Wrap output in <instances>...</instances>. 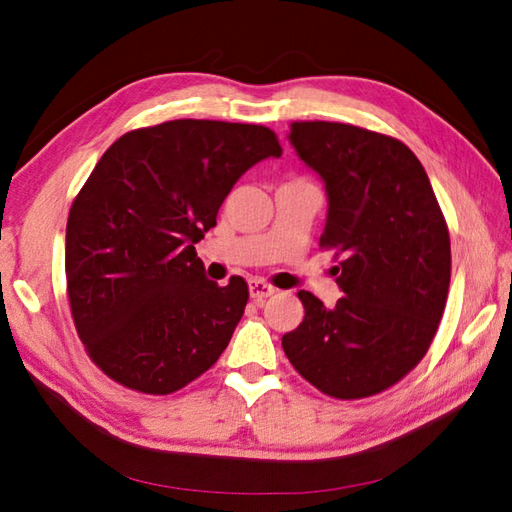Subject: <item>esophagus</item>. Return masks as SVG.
Instances as JSON below:
<instances>
[{
	"label": "esophagus",
	"mask_w": 512,
	"mask_h": 512,
	"mask_svg": "<svg viewBox=\"0 0 512 512\" xmlns=\"http://www.w3.org/2000/svg\"><path fill=\"white\" fill-rule=\"evenodd\" d=\"M248 290H250V299H253L255 303H264L268 297H273L277 292V288L266 284V281H262V279H250Z\"/></svg>",
	"instance_id": "esophagus-1"
}]
</instances>
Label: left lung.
I'll list each match as a JSON object with an SVG mask.
<instances>
[{
    "instance_id": "1",
    "label": "left lung",
    "mask_w": 512,
    "mask_h": 512,
    "mask_svg": "<svg viewBox=\"0 0 512 512\" xmlns=\"http://www.w3.org/2000/svg\"><path fill=\"white\" fill-rule=\"evenodd\" d=\"M290 145L328 193L323 248L343 297L325 308L301 290L306 317L281 345L323 394L356 400L407 376L438 332L451 239L427 171L400 140L325 121L292 123Z\"/></svg>"
}]
</instances>
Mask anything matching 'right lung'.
Instances as JSON below:
<instances>
[{
    "mask_svg": "<svg viewBox=\"0 0 512 512\" xmlns=\"http://www.w3.org/2000/svg\"><path fill=\"white\" fill-rule=\"evenodd\" d=\"M279 156L268 127L180 118L127 132L96 162L70 209L65 277L76 332L116 383L173 394L226 350L248 286L206 279L195 244L233 184Z\"/></svg>",
    "mask_w": 512,
    "mask_h": 512,
    "instance_id": "right-lung-1",
    "label": "right lung"
}]
</instances>
